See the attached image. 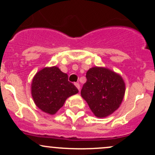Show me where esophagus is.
<instances>
[{"label": "esophagus", "mask_w": 155, "mask_h": 155, "mask_svg": "<svg viewBox=\"0 0 155 155\" xmlns=\"http://www.w3.org/2000/svg\"><path fill=\"white\" fill-rule=\"evenodd\" d=\"M74 84H75V86H76V87H77V89L78 90H80V85H79V84L78 82H76V83H74Z\"/></svg>", "instance_id": "esophagus-1"}]
</instances>
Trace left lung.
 Here are the masks:
<instances>
[{
    "label": "left lung",
    "mask_w": 155,
    "mask_h": 155,
    "mask_svg": "<svg viewBox=\"0 0 155 155\" xmlns=\"http://www.w3.org/2000/svg\"><path fill=\"white\" fill-rule=\"evenodd\" d=\"M86 78L81 96L91 111L99 118L112 114L120 106L125 95L123 77L108 68L95 66L87 71Z\"/></svg>",
    "instance_id": "8db88e82"
}]
</instances>
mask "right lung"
<instances>
[{
  "instance_id": "right-lung-1",
  "label": "right lung",
  "mask_w": 155,
  "mask_h": 155,
  "mask_svg": "<svg viewBox=\"0 0 155 155\" xmlns=\"http://www.w3.org/2000/svg\"><path fill=\"white\" fill-rule=\"evenodd\" d=\"M79 91L68 76L56 66L46 67L38 71L31 84V94L35 105L48 114L53 115L61 108L68 97Z\"/></svg>"
}]
</instances>
